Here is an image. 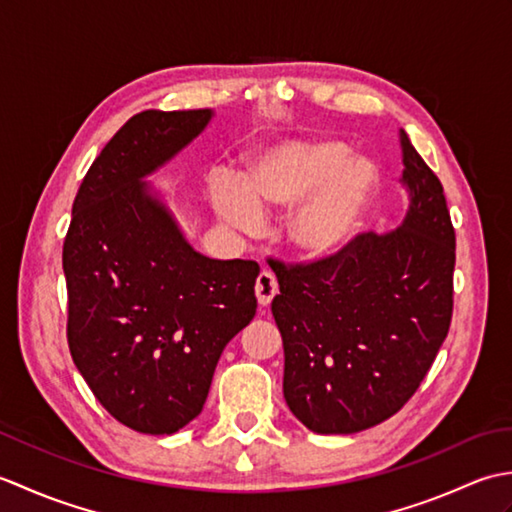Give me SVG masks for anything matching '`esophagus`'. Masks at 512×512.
Masks as SVG:
<instances>
[{
    "instance_id": "obj_1",
    "label": "esophagus",
    "mask_w": 512,
    "mask_h": 512,
    "mask_svg": "<svg viewBox=\"0 0 512 512\" xmlns=\"http://www.w3.org/2000/svg\"><path fill=\"white\" fill-rule=\"evenodd\" d=\"M277 292H279V284H277L275 275L270 273V270H262L255 281V295H257L259 306H268Z\"/></svg>"
}]
</instances>
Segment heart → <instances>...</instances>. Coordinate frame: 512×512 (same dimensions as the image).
Returning a JSON list of instances; mask_svg holds the SVG:
<instances>
[{
  "label": "heart",
  "instance_id": "b5f03b06",
  "mask_svg": "<svg viewBox=\"0 0 512 512\" xmlns=\"http://www.w3.org/2000/svg\"><path fill=\"white\" fill-rule=\"evenodd\" d=\"M378 189V169L332 138L292 140L262 151L242 184H213L215 209L239 228H255L268 211H290L288 244L308 259H323L350 242Z\"/></svg>",
  "mask_w": 512,
  "mask_h": 512
}]
</instances>
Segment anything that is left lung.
I'll return each mask as SVG.
<instances>
[{"mask_svg":"<svg viewBox=\"0 0 512 512\" xmlns=\"http://www.w3.org/2000/svg\"><path fill=\"white\" fill-rule=\"evenodd\" d=\"M409 213L389 235H354L314 262L277 259L273 317L284 398L314 433L394 416L427 376L453 317L455 228L442 182L400 129Z\"/></svg>","mask_w":512,"mask_h":512,"instance_id":"8db88e82","label":"left lung"}]
</instances>
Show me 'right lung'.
Instances as JSON below:
<instances>
[{
  "label": "right lung",
  "instance_id": "add662e5",
  "mask_svg": "<svg viewBox=\"0 0 512 512\" xmlns=\"http://www.w3.org/2000/svg\"><path fill=\"white\" fill-rule=\"evenodd\" d=\"M209 118H129L85 173L63 242L72 361L112 418L149 436L198 416L222 350L257 310V262L195 253L140 182Z\"/></svg>",
  "mask_w": 512,
  "mask_h": 512
}]
</instances>
